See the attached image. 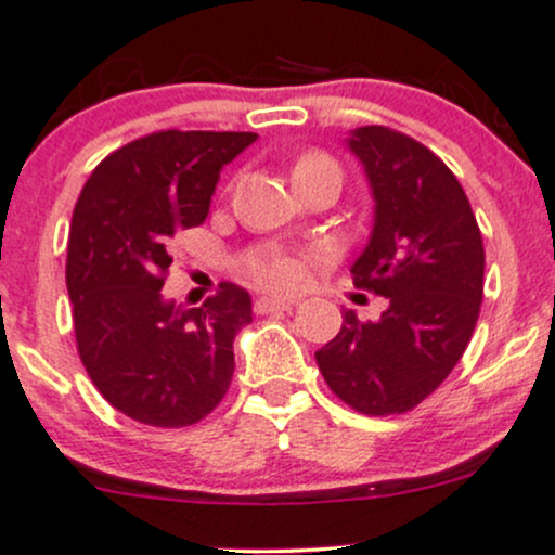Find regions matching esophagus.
Listing matches in <instances>:
<instances>
[{
    "instance_id": "1",
    "label": "esophagus",
    "mask_w": 555,
    "mask_h": 555,
    "mask_svg": "<svg viewBox=\"0 0 555 555\" xmlns=\"http://www.w3.org/2000/svg\"><path fill=\"white\" fill-rule=\"evenodd\" d=\"M293 309V300H284V298H260L255 304L257 313H273V311H289Z\"/></svg>"
}]
</instances>
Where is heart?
I'll use <instances>...</instances> for the list:
<instances>
[{"instance_id":"b5f03b06","label":"heart","mask_w":555,"mask_h":555,"mask_svg":"<svg viewBox=\"0 0 555 555\" xmlns=\"http://www.w3.org/2000/svg\"><path fill=\"white\" fill-rule=\"evenodd\" d=\"M311 169H338V166H335L327 155L306 153L298 158L293 173L311 171ZM244 268L246 273L260 284V287H268V289H293L298 287L300 279H304V268H300V262L295 260L293 255H284V251H260V255L249 257Z\"/></svg>"}]
</instances>
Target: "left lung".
<instances>
[{
  "label": "left lung",
  "mask_w": 555,
  "mask_h": 555,
  "mask_svg": "<svg viewBox=\"0 0 555 555\" xmlns=\"http://www.w3.org/2000/svg\"><path fill=\"white\" fill-rule=\"evenodd\" d=\"M365 169L373 231L351 273L384 295L386 311L360 322L344 309L340 333L317 351L330 389L367 416L405 413L462 360L483 300V238L449 166L416 139L384 126L349 131Z\"/></svg>",
  "instance_id": "1"
}]
</instances>
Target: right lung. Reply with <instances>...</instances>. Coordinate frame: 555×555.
Segmentation results:
<instances>
[{"mask_svg": "<svg viewBox=\"0 0 555 555\" xmlns=\"http://www.w3.org/2000/svg\"><path fill=\"white\" fill-rule=\"evenodd\" d=\"M249 131H158L106 155L77 198L66 289L77 351L112 408L150 427H190L233 378V338L251 322L238 284L201 309L166 300L173 233L209 215L222 166Z\"/></svg>", "mask_w": 555, "mask_h": 555, "instance_id": "add662e5", "label": "right lung"}]
</instances>
